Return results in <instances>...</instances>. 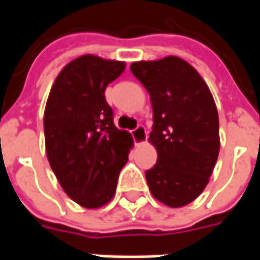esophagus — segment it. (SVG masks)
<instances>
[{"instance_id": "obj_1", "label": "esophagus", "mask_w": 260, "mask_h": 260, "mask_svg": "<svg viewBox=\"0 0 260 260\" xmlns=\"http://www.w3.org/2000/svg\"><path fill=\"white\" fill-rule=\"evenodd\" d=\"M132 138H134V141H135L136 145H141V143H145L147 141V132L145 129V126H136L135 129L132 131Z\"/></svg>"}]
</instances>
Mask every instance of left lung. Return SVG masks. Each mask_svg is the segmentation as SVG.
<instances>
[{
  "label": "left lung",
  "instance_id": "obj_1",
  "mask_svg": "<svg viewBox=\"0 0 260 260\" xmlns=\"http://www.w3.org/2000/svg\"><path fill=\"white\" fill-rule=\"evenodd\" d=\"M131 72L152 102L149 142L157 150V163L146 171L149 189L167 206H185L206 188L218 157V114L212 93L198 71L174 55L132 62Z\"/></svg>",
  "mask_w": 260,
  "mask_h": 260
}]
</instances>
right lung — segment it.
<instances>
[{"label":"right lung","mask_w":260,"mask_h":260,"mask_svg":"<svg viewBox=\"0 0 260 260\" xmlns=\"http://www.w3.org/2000/svg\"><path fill=\"white\" fill-rule=\"evenodd\" d=\"M125 62L82 55L59 72L44 110L48 163L65 193L97 209L113 199L121 169L134 145L113 121L104 90Z\"/></svg>","instance_id":"1"}]
</instances>
